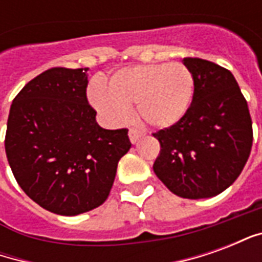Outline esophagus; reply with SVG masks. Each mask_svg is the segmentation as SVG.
I'll return each instance as SVG.
<instances>
[{
    "instance_id": "obj_1",
    "label": "esophagus",
    "mask_w": 262,
    "mask_h": 262,
    "mask_svg": "<svg viewBox=\"0 0 262 262\" xmlns=\"http://www.w3.org/2000/svg\"><path fill=\"white\" fill-rule=\"evenodd\" d=\"M140 137H143V133L140 130H137V129H130L129 130V139H130L132 144H135Z\"/></svg>"
}]
</instances>
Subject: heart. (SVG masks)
I'll return each instance as SVG.
<instances>
[{"label":"heart","mask_w":262,"mask_h":262,"mask_svg":"<svg viewBox=\"0 0 262 262\" xmlns=\"http://www.w3.org/2000/svg\"><path fill=\"white\" fill-rule=\"evenodd\" d=\"M192 71L182 63L129 66L109 77L108 86L92 81L88 99L109 123L119 125L136 103L140 119L156 129L177 125L189 111L193 97Z\"/></svg>","instance_id":"heart-1"}]
</instances>
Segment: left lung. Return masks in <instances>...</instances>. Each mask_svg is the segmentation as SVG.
I'll use <instances>...</instances> for the list:
<instances>
[{"instance_id": "obj_1", "label": "left lung", "mask_w": 262, "mask_h": 262, "mask_svg": "<svg viewBox=\"0 0 262 262\" xmlns=\"http://www.w3.org/2000/svg\"><path fill=\"white\" fill-rule=\"evenodd\" d=\"M182 63L195 81L192 103L177 125L153 135L161 144L153 170L177 196L212 198L230 187L247 163L251 118L229 70L202 59Z\"/></svg>"}]
</instances>
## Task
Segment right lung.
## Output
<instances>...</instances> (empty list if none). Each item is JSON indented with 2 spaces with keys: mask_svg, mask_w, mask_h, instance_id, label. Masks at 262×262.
<instances>
[{
  "mask_svg": "<svg viewBox=\"0 0 262 262\" xmlns=\"http://www.w3.org/2000/svg\"><path fill=\"white\" fill-rule=\"evenodd\" d=\"M88 69L54 67L29 81L9 109L5 153L24 192L49 212L98 208L132 143L126 129L97 123L86 101Z\"/></svg>",
  "mask_w": 262,
  "mask_h": 262,
  "instance_id": "right-lung-1",
  "label": "right lung"
}]
</instances>
